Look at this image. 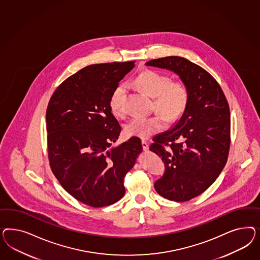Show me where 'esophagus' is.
I'll return each instance as SVG.
<instances>
[{
  "label": "esophagus",
  "instance_id": "esophagus-1",
  "mask_svg": "<svg viewBox=\"0 0 260 260\" xmlns=\"http://www.w3.org/2000/svg\"><path fill=\"white\" fill-rule=\"evenodd\" d=\"M142 148H143V150H147L149 149V144H148V142L146 141H142Z\"/></svg>",
  "mask_w": 260,
  "mask_h": 260
}]
</instances>
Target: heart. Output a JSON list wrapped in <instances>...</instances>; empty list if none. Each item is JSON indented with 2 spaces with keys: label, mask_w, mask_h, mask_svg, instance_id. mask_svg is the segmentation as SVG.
Masks as SVG:
<instances>
[{
  "label": "heart",
  "mask_w": 260,
  "mask_h": 260,
  "mask_svg": "<svg viewBox=\"0 0 260 260\" xmlns=\"http://www.w3.org/2000/svg\"><path fill=\"white\" fill-rule=\"evenodd\" d=\"M134 83L142 91L154 98V108L170 122L180 118L187 109L189 91L181 82H172V79L166 74L147 70L135 78ZM126 91V85L120 84L111 93L110 110L115 115L124 113ZM163 128L164 120L159 114L150 117H134L125 126L126 134L142 139H147Z\"/></svg>",
  "instance_id": "1"
}]
</instances>
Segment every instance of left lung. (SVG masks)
Returning a JSON list of instances; mask_svg holds the SVG:
<instances>
[{"mask_svg": "<svg viewBox=\"0 0 260 260\" xmlns=\"http://www.w3.org/2000/svg\"><path fill=\"white\" fill-rule=\"evenodd\" d=\"M146 66L174 72L189 91L187 109L172 128L153 137L150 150L165 165L154 183L158 194L183 202L208 189L226 165L231 114L226 97L213 76L179 56L150 60Z\"/></svg>", "mask_w": 260, "mask_h": 260, "instance_id": "left-lung-1", "label": "left lung"}]
</instances>
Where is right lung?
<instances>
[{
  "label": "right lung",
  "mask_w": 260,
  "mask_h": 260,
  "mask_svg": "<svg viewBox=\"0 0 260 260\" xmlns=\"http://www.w3.org/2000/svg\"><path fill=\"white\" fill-rule=\"evenodd\" d=\"M134 62L91 64L57 87L47 106V148L56 178L71 196L100 208L125 194L124 178L142 151L131 137L118 146L121 126L110 99Z\"/></svg>",
  "instance_id": "add662e5"
}]
</instances>
